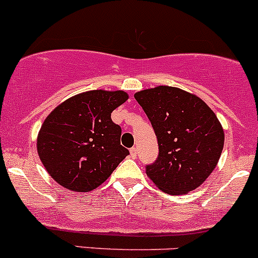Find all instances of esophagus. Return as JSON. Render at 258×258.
Segmentation results:
<instances>
[{
	"label": "esophagus",
	"mask_w": 258,
	"mask_h": 258,
	"mask_svg": "<svg viewBox=\"0 0 258 258\" xmlns=\"http://www.w3.org/2000/svg\"><path fill=\"white\" fill-rule=\"evenodd\" d=\"M137 153H138V152H137V148H136V147H133V148L131 149V157H132V158H136Z\"/></svg>",
	"instance_id": "34e87169"
}]
</instances>
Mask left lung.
Masks as SVG:
<instances>
[{"label": "left lung", "instance_id": "left-lung-1", "mask_svg": "<svg viewBox=\"0 0 258 258\" xmlns=\"http://www.w3.org/2000/svg\"><path fill=\"white\" fill-rule=\"evenodd\" d=\"M158 141L156 161L146 172L157 187L183 195L204 182L222 154L224 132L217 115L200 97L170 86L134 95Z\"/></svg>", "mask_w": 258, "mask_h": 258}]
</instances>
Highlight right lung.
Wrapping results in <instances>:
<instances>
[{
	"instance_id": "right-lung-1",
	"label": "right lung",
	"mask_w": 258,
	"mask_h": 258,
	"mask_svg": "<svg viewBox=\"0 0 258 258\" xmlns=\"http://www.w3.org/2000/svg\"><path fill=\"white\" fill-rule=\"evenodd\" d=\"M126 100L124 91H88L66 100L44 120L36 148L59 185L78 192L94 190L129 154L120 144L121 127L111 120Z\"/></svg>"
}]
</instances>
